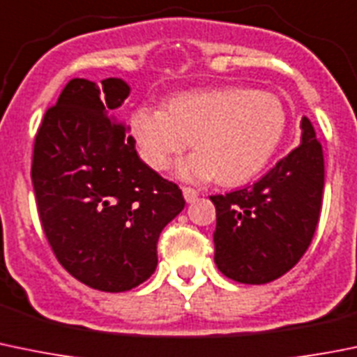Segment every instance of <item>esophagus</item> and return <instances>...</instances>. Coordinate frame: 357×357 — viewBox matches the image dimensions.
I'll use <instances>...</instances> for the list:
<instances>
[{
  "instance_id": "34e87169",
  "label": "esophagus",
  "mask_w": 357,
  "mask_h": 357,
  "mask_svg": "<svg viewBox=\"0 0 357 357\" xmlns=\"http://www.w3.org/2000/svg\"><path fill=\"white\" fill-rule=\"evenodd\" d=\"M183 197H185L186 202L192 204L199 199V192L195 188H190V186H183Z\"/></svg>"
}]
</instances>
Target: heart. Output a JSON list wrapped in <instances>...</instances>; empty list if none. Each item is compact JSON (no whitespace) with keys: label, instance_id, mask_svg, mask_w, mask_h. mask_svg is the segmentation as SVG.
<instances>
[{"label":"heart","instance_id":"obj_1","mask_svg":"<svg viewBox=\"0 0 357 357\" xmlns=\"http://www.w3.org/2000/svg\"><path fill=\"white\" fill-rule=\"evenodd\" d=\"M284 127V108L274 94L241 86L185 92L165 112L141 106L130 115V136L148 167L165 171L193 141L197 153L179 164V174L190 181L216 178L223 186L255 178L278 150Z\"/></svg>","mask_w":357,"mask_h":357}]
</instances>
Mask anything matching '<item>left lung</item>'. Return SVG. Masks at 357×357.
<instances>
[{
    "mask_svg": "<svg viewBox=\"0 0 357 357\" xmlns=\"http://www.w3.org/2000/svg\"><path fill=\"white\" fill-rule=\"evenodd\" d=\"M302 144L248 188L211 195L216 207L214 263L242 284L275 281L300 261L321 214L323 146L307 116Z\"/></svg>",
    "mask_w": 357,
    "mask_h": 357,
    "instance_id": "left-lung-1",
    "label": "left lung"
}]
</instances>
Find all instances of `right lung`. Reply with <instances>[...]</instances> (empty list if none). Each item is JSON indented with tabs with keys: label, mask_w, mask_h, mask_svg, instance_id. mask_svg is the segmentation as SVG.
<instances>
[{
	"label": "right lung",
	"mask_w": 357,
	"mask_h": 357,
	"mask_svg": "<svg viewBox=\"0 0 357 357\" xmlns=\"http://www.w3.org/2000/svg\"><path fill=\"white\" fill-rule=\"evenodd\" d=\"M130 86L69 79L34 137L38 214L55 258L83 284L120 293L157 268V242L185 207L181 190L148 167L116 119Z\"/></svg>",
	"instance_id": "add662e5"
}]
</instances>
